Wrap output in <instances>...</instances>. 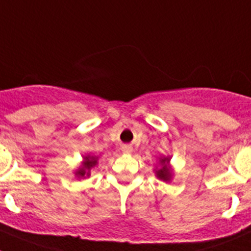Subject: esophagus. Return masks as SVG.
<instances>
[{
	"label": "esophagus",
	"mask_w": 251,
	"mask_h": 251,
	"mask_svg": "<svg viewBox=\"0 0 251 251\" xmlns=\"http://www.w3.org/2000/svg\"><path fill=\"white\" fill-rule=\"evenodd\" d=\"M122 151H123V153H127V154H130V153L133 152V147L129 145H124L123 147H122Z\"/></svg>",
	"instance_id": "obj_1"
}]
</instances>
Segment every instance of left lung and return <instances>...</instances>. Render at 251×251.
I'll return each instance as SVG.
<instances>
[{
  "label": "left lung",
  "instance_id": "obj_1",
  "mask_svg": "<svg viewBox=\"0 0 251 251\" xmlns=\"http://www.w3.org/2000/svg\"><path fill=\"white\" fill-rule=\"evenodd\" d=\"M153 171H154L157 178L165 181V182H170L174 177V168L171 166V157H161L158 159V165Z\"/></svg>",
  "mask_w": 251,
  "mask_h": 251
}]
</instances>
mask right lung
Listing matches in <instances>:
<instances>
[{
    "label": "right lung",
    "instance_id": "add662e5",
    "mask_svg": "<svg viewBox=\"0 0 251 251\" xmlns=\"http://www.w3.org/2000/svg\"><path fill=\"white\" fill-rule=\"evenodd\" d=\"M98 165V157L92 156V154H86L83 157V161H81V165L74 171V175L76 178H86L89 177L92 174L93 168L97 167Z\"/></svg>",
    "mask_w": 251,
    "mask_h": 251
}]
</instances>
